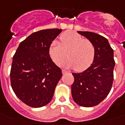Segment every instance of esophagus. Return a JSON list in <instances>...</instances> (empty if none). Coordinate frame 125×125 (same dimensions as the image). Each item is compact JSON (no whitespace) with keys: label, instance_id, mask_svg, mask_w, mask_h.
<instances>
[{"label":"esophagus","instance_id":"1","mask_svg":"<svg viewBox=\"0 0 125 125\" xmlns=\"http://www.w3.org/2000/svg\"><path fill=\"white\" fill-rule=\"evenodd\" d=\"M62 72L63 74H66V73H68V71H67L66 70H64V69H62Z\"/></svg>","mask_w":125,"mask_h":125}]
</instances>
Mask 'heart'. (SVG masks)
<instances>
[{"instance_id": "obj_1", "label": "heart", "mask_w": 125, "mask_h": 125, "mask_svg": "<svg viewBox=\"0 0 125 125\" xmlns=\"http://www.w3.org/2000/svg\"><path fill=\"white\" fill-rule=\"evenodd\" d=\"M60 40V42L53 41L49 49V56L55 64H60L66 58L67 53L69 59L63 63V66L81 72L92 64L95 47L91 42L73 32H65Z\"/></svg>"}]
</instances>
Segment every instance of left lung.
<instances>
[{
  "label": "left lung",
  "mask_w": 125,
  "mask_h": 125,
  "mask_svg": "<svg viewBox=\"0 0 125 125\" xmlns=\"http://www.w3.org/2000/svg\"><path fill=\"white\" fill-rule=\"evenodd\" d=\"M95 47L93 63L84 71L72 73L73 99L79 106L92 107L99 104L110 93L113 80L115 61L114 51L104 37L91 32L78 31Z\"/></svg>",
  "instance_id": "left-lung-1"
}]
</instances>
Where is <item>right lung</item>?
<instances>
[{"label": "right lung", "instance_id": "add662e5", "mask_svg": "<svg viewBox=\"0 0 125 125\" xmlns=\"http://www.w3.org/2000/svg\"><path fill=\"white\" fill-rule=\"evenodd\" d=\"M62 30L34 32L19 44L13 57L11 87L17 97L29 106L40 108L49 104L62 76V70L49 54L50 45Z\"/></svg>", "mask_w": 125, "mask_h": 125}]
</instances>
